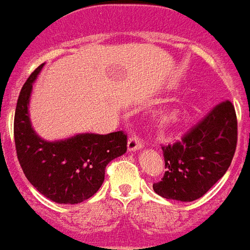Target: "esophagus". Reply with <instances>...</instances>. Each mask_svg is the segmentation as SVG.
I'll list each match as a JSON object with an SVG mask.
<instances>
[{"mask_svg":"<svg viewBox=\"0 0 250 250\" xmlns=\"http://www.w3.org/2000/svg\"><path fill=\"white\" fill-rule=\"evenodd\" d=\"M143 146H145V143H143V141H142L138 135H131L130 138H128V142H127V148H128V151L141 150Z\"/></svg>","mask_w":250,"mask_h":250,"instance_id":"esophagus-1","label":"esophagus"}]
</instances>
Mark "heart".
I'll return each instance as SVG.
<instances>
[{
  "label": "heart",
  "mask_w": 250,
  "mask_h": 250,
  "mask_svg": "<svg viewBox=\"0 0 250 250\" xmlns=\"http://www.w3.org/2000/svg\"><path fill=\"white\" fill-rule=\"evenodd\" d=\"M181 115H182V111L179 108L168 109V111L163 112L162 116H161V120L165 125H174V123H177L181 119Z\"/></svg>",
  "instance_id": "1"
}]
</instances>
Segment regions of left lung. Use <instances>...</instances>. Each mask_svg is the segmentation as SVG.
I'll list each match as a JSON object with an SVG mask.
<instances>
[{
    "instance_id": "obj_1",
    "label": "left lung",
    "mask_w": 250,
    "mask_h": 250,
    "mask_svg": "<svg viewBox=\"0 0 250 250\" xmlns=\"http://www.w3.org/2000/svg\"><path fill=\"white\" fill-rule=\"evenodd\" d=\"M237 146V116L234 105L225 100L181 141L162 146L165 175L152 185L161 197L182 202L201 198L224 177Z\"/></svg>"
}]
</instances>
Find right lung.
Listing matches in <instances>:
<instances>
[{
  "label": "right lung",
  "mask_w": 250,
  "mask_h": 250,
  "mask_svg": "<svg viewBox=\"0 0 250 250\" xmlns=\"http://www.w3.org/2000/svg\"><path fill=\"white\" fill-rule=\"evenodd\" d=\"M36 68L21 88L14 114V143L25 177L42 195L57 204H80L91 198L104 181L105 167L127 151L123 131L107 135L79 134L64 141L46 142L32 128L29 99Z\"/></svg>",
  "instance_id": "obj_1"
}]
</instances>
